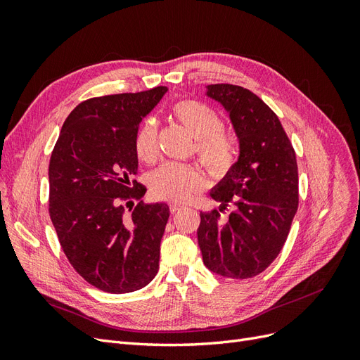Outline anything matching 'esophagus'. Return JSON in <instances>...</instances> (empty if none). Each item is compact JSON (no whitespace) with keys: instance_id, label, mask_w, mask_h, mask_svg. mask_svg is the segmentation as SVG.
<instances>
[{"instance_id":"1","label":"esophagus","mask_w":360,"mask_h":360,"mask_svg":"<svg viewBox=\"0 0 360 360\" xmlns=\"http://www.w3.org/2000/svg\"><path fill=\"white\" fill-rule=\"evenodd\" d=\"M181 209H183L181 204H177V202H171V204H169V212H171V213H177V212L181 210Z\"/></svg>"}]
</instances>
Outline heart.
Returning <instances> with one entry per match:
<instances>
[{"label": "heart", "instance_id": "obj_1", "mask_svg": "<svg viewBox=\"0 0 360 360\" xmlns=\"http://www.w3.org/2000/svg\"><path fill=\"white\" fill-rule=\"evenodd\" d=\"M171 114L197 138L195 150L214 176H225L238 160L240 148L236 138L224 130V118L213 106L201 101L184 99L174 103ZM135 155L146 163L158 156V123L146 118L134 138ZM205 184V174L193 163L167 162L148 177V186L156 197L168 201H184Z\"/></svg>", "mask_w": 360, "mask_h": 360}]
</instances>
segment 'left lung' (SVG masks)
Here are the masks:
<instances>
[{
	"instance_id": "left-lung-1",
	"label": "left lung",
	"mask_w": 360,
	"mask_h": 360,
	"mask_svg": "<svg viewBox=\"0 0 360 360\" xmlns=\"http://www.w3.org/2000/svg\"><path fill=\"white\" fill-rule=\"evenodd\" d=\"M205 89L230 112L240 156L210 193L221 209L200 213L198 245L214 274L254 278L279 255L297 212L296 151L278 115L257 94L233 84ZM228 206L235 210L224 218Z\"/></svg>"
}]
</instances>
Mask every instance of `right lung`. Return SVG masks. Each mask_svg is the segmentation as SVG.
Wrapping results in <instances>:
<instances>
[{"label":"right lung","instance_id":"add662e5","mask_svg":"<svg viewBox=\"0 0 360 360\" xmlns=\"http://www.w3.org/2000/svg\"><path fill=\"white\" fill-rule=\"evenodd\" d=\"M167 90L81 102L52 150L49 216L58 242L72 267L106 292L136 291L158 274L169 209L141 201L147 189L130 177L138 171L136 129Z\"/></svg>","mask_w":360,"mask_h":360}]
</instances>
